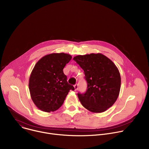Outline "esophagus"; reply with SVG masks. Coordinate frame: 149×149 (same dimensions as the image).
<instances>
[{"mask_svg": "<svg viewBox=\"0 0 149 149\" xmlns=\"http://www.w3.org/2000/svg\"><path fill=\"white\" fill-rule=\"evenodd\" d=\"M78 88V84H76L75 86H74V90L75 91H77Z\"/></svg>", "mask_w": 149, "mask_h": 149, "instance_id": "1", "label": "esophagus"}]
</instances>
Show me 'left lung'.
Wrapping results in <instances>:
<instances>
[{"instance_id": "obj_1", "label": "left lung", "mask_w": 149, "mask_h": 149, "mask_svg": "<svg viewBox=\"0 0 149 149\" xmlns=\"http://www.w3.org/2000/svg\"><path fill=\"white\" fill-rule=\"evenodd\" d=\"M73 59L84 70L87 82L86 92L78 93L81 104L92 113L105 111L114 104L120 93L121 77L117 67L100 53L78 55Z\"/></svg>"}]
</instances>
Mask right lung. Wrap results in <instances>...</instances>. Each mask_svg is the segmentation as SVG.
<instances>
[{
  "label": "right lung",
  "mask_w": 149,
  "mask_h": 149,
  "mask_svg": "<svg viewBox=\"0 0 149 149\" xmlns=\"http://www.w3.org/2000/svg\"><path fill=\"white\" fill-rule=\"evenodd\" d=\"M72 56L65 53H52L41 58L35 64L29 80L31 98L36 107L47 113L57 110L70 90L63 69Z\"/></svg>",
  "instance_id": "obj_1"
}]
</instances>
